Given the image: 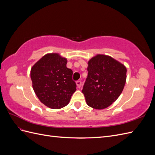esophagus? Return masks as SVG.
Returning a JSON list of instances; mask_svg holds the SVG:
<instances>
[{"label":"esophagus","mask_w":155,"mask_h":155,"mask_svg":"<svg viewBox=\"0 0 155 155\" xmlns=\"http://www.w3.org/2000/svg\"><path fill=\"white\" fill-rule=\"evenodd\" d=\"M76 84H77V86H78V88H81V85H82V83H81V81H78L76 82Z\"/></svg>","instance_id":"esophagus-1"}]
</instances>
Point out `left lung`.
<instances>
[{"label":"left lung","mask_w":155,"mask_h":155,"mask_svg":"<svg viewBox=\"0 0 155 155\" xmlns=\"http://www.w3.org/2000/svg\"><path fill=\"white\" fill-rule=\"evenodd\" d=\"M87 70L82 90L87 104L96 109H105L122 92L127 69L110 56L97 55L88 62Z\"/></svg>","instance_id":"8db88e82"}]
</instances>
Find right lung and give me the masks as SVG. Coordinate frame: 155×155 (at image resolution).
I'll list each match as a JSON object with an SVG mask.
<instances>
[{
  "instance_id": "obj_1",
  "label": "right lung",
  "mask_w": 155,
  "mask_h": 155,
  "mask_svg": "<svg viewBox=\"0 0 155 155\" xmlns=\"http://www.w3.org/2000/svg\"><path fill=\"white\" fill-rule=\"evenodd\" d=\"M67 60L58 54H48L31 69L32 86L41 103L51 109H58L68 104L76 91L73 72L67 67Z\"/></svg>"
}]
</instances>
